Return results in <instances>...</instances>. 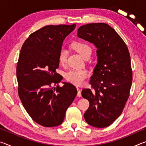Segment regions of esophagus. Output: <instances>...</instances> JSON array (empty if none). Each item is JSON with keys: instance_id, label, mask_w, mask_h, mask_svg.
Here are the masks:
<instances>
[{"instance_id": "esophagus-1", "label": "esophagus", "mask_w": 146, "mask_h": 146, "mask_svg": "<svg viewBox=\"0 0 146 146\" xmlns=\"http://www.w3.org/2000/svg\"><path fill=\"white\" fill-rule=\"evenodd\" d=\"M77 91H78V93H77V97H80L82 95H81V90L80 89H79L78 88H77Z\"/></svg>"}]
</instances>
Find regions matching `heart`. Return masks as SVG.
Instances as JSON below:
<instances>
[{
    "label": "heart",
    "mask_w": 146,
    "mask_h": 146,
    "mask_svg": "<svg viewBox=\"0 0 146 146\" xmlns=\"http://www.w3.org/2000/svg\"><path fill=\"white\" fill-rule=\"evenodd\" d=\"M71 48L81 56L85 58L88 55H91V48L88 44L82 40L74 41L71 44ZM67 51L62 48L58 53V62L61 64H64L67 61ZM89 76V73L85 70H73L66 74V79L68 82L73 85L80 86L85 83Z\"/></svg>",
    "instance_id": "heart-1"
}]
</instances>
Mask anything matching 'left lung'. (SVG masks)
<instances>
[{
  "label": "left lung",
  "mask_w": 146,
  "mask_h": 146,
  "mask_svg": "<svg viewBox=\"0 0 146 146\" xmlns=\"http://www.w3.org/2000/svg\"><path fill=\"white\" fill-rule=\"evenodd\" d=\"M77 35L97 48L98 63L91 77V88L82 91V97L90 102L84 116L93 127H108L121 115L129 97L132 69L129 50L119 35L107 24L83 25Z\"/></svg>",
  "instance_id": "obj_1"
}]
</instances>
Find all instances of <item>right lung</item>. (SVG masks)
Masks as SVG:
<instances>
[{"label": "right lung", "instance_id": "add662e5", "mask_svg": "<svg viewBox=\"0 0 146 146\" xmlns=\"http://www.w3.org/2000/svg\"><path fill=\"white\" fill-rule=\"evenodd\" d=\"M75 27L44 26L31 33L22 46L17 65L19 96L32 119L44 127L61 124L77 94L70 83L59 86L62 78L56 72L63 41Z\"/></svg>", "mask_w": 146, "mask_h": 146}]
</instances>
